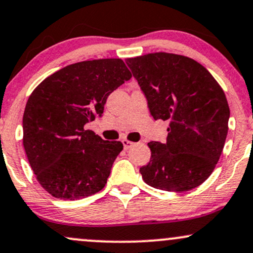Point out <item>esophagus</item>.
Listing matches in <instances>:
<instances>
[{
  "label": "esophagus",
  "mask_w": 253,
  "mask_h": 253,
  "mask_svg": "<svg viewBox=\"0 0 253 253\" xmlns=\"http://www.w3.org/2000/svg\"><path fill=\"white\" fill-rule=\"evenodd\" d=\"M123 145H124V149L125 150H128V149H130V147L133 146V145H134V143H133V141L127 140V139H124Z\"/></svg>",
  "instance_id": "34e87169"
}]
</instances>
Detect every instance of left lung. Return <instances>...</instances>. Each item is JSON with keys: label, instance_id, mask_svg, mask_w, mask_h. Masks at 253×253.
<instances>
[{"label": "left lung", "instance_id": "8db88e82", "mask_svg": "<svg viewBox=\"0 0 253 253\" xmlns=\"http://www.w3.org/2000/svg\"><path fill=\"white\" fill-rule=\"evenodd\" d=\"M155 120H169L167 143L151 141L149 164L140 168L156 189L187 191L202 184L221 156L229 107L211 72L189 57L157 52L127 58Z\"/></svg>", "mask_w": 253, "mask_h": 253}]
</instances>
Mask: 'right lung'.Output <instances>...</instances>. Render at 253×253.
<instances>
[{"instance_id": "right-lung-1", "label": "right lung", "mask_w": 253, "mask_h": 253, "mask_svg": "<svg viewBox=\"0 0 253 253\" xmlns=\"http://www.w3.org/2000/svg\"><path fill=\"white\" fill-rule=\"evenodd\" d=\"M132 77L119 58L71 64L42 81L24 113V147L40 185L53 197L80 200L102 190L124 149L85 129L107 97Z\"/></svg>"}]
</instances>
